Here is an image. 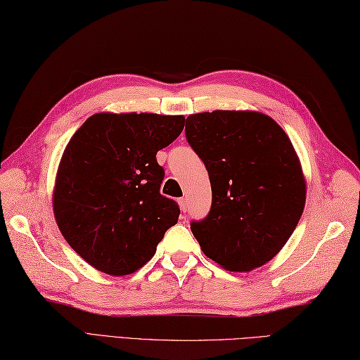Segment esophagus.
Instances as JSON below:
<instances>
[{"label": "esophagus", "instance_id": "esophagus-1", "mask_svg": "<svg viewBox=\"0 0 360 360\" xmlns=\"http://www.w3.org/2000/svg\"><path fill=\"white\" fill-rule=\"evenodd\" d=\"M179 205H180L181 211H186L188 210V200L185 199V197H181V199H179Z\"/></svg>", "mask_w": 360, "mask_h": 360}]
</instances>
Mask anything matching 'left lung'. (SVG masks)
Listing matches in <instances>:
<instances>
[{
  "label": "left lung",
  "mask_w": 360,
  "mask_h": 360,
  "mask_svg": "<svg viewBox=\"0 0 360 360\" xmlns=\"http://www.w3.org/2000/svg\"><path fill=\"white\" fill-rule=\"evenodd\" d=\"M186 139L207 167L211 208L191 231L203 253L247 272L281 250L303 214L306 183L289 136L267 115L216 110L186 118Z\"/></svg>",
  "instance_id": "1"
}]
</instances>
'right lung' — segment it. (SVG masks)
<instances>
[{
  "mask_svg": "<svg viewBox=\"0 0 360 360\" xmlns=\"http://www.w3.org/2000/svg\"><path fill=\"white\" fill-rule=\"evenodd\" d=\"M183 127V116L96 113L67 146L54 189V216L70 247L101 272H136L155 255L180 208L160 194L157 152Z\"/></svg>",
  "mask_w": 360,
  "mask_h": 360,
  "instance_id": "obj_1",
  "label": "right lung"
}]
</instances>
